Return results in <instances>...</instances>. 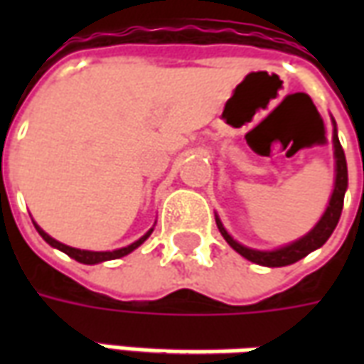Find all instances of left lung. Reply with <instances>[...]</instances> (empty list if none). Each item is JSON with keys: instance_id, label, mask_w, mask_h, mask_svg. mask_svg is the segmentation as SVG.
<instances>
[{"instance_id": "1", "label": "left lung", "mask_w": 364, "mask_h": 364, "mask_svg": "<svg viewBox=\"0 0 364 364\" xmlns=\"http://www.w3.org/2000/svg\"><path fill=\"white\" fill-rule=\"evenodd\" d=\"M331 122H333V158H336V183H333V193H331L328 206H326V210L321 214L318 224L306 236L298 237L294 242L282 245V247H277V250H253V247L240 244V242H236L234 237L230 236L228 230L224 228V224H222L218 214H216V226L220 230L222 237L242 257L252 261V263H257V265H263V267H284V265H292V263L300 261L308 253L316 252L333 234L337 222H339V216H341V210H343V198L349 179H347V161H345L343 148H341L339 138H337V124L333 119H331Z\"/></svg>"}]
</instances>
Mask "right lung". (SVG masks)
<instances>
[{"label":"right lung","mask_w":364,"mask_h":364,"mask_svg":"<svg viewBox=\"0 0 364 364\" xmlns=\"http://www.w3.org/2000/svg\"><path fill=\"white\" fill-rule=\"evenodd\" d=\"M35 224L36 232L43 236V240L46 242L48 245H52V247H56V250H60V252H64L66 255H70L72 259L80 261V263H83V265H97V263H103V261H111V259H119V257H124V255H128V253H132L136 250V247H140V245L150 237V234L154 232V228H150L146 234H144L140 240H136L134 244L127 245V247H120V250H112V252H90V250H77V247H70V245L62 244V242H58V240H54L52 236H48L46 232H44L36 222H33Z\"/></svg>","instance_id":"obj_1"}]
</instances>
